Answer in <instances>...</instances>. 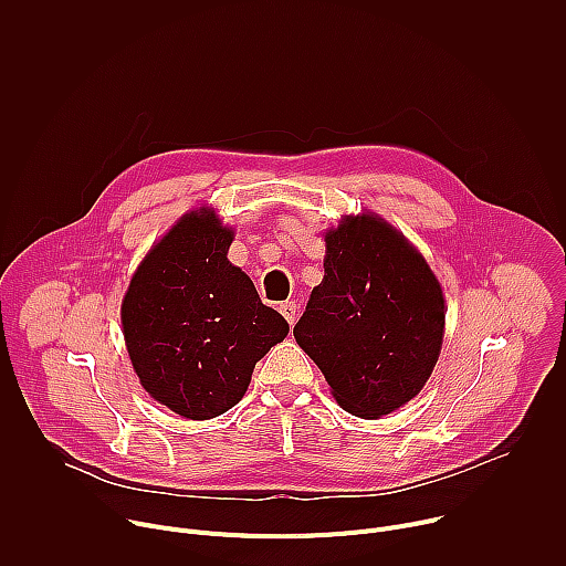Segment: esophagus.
<instances>
[{"label": "esophagus", "mask_w": 566, "mask_h": 566, "mask_svg": "<svg viewBox=\"0 0 566 566\" xmlns=\"http://www.w3.org/2000/svg\"><path fill=\"white\" fill-rule=\"evenodd\" d=\"M280 313L286 317L289 325H293V322H295V315H297V306H295V302H282V304H280Z\"/></svg>", "instance_id": "esophagus-1"}]
</instances>
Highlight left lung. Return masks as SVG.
<instances>
[{"label": "left lung", "mask_w": 566, "mask_h": 566, "mask_svg": "<svg viewBox=\"0 0 566 566\" xmlns=\"http://www.w3.org/2000/svg\"><path fill=\"white\" fill-rule=\"evenodd\" d=\"M325 277L293 327L354 417L380 419L428 382L443 343L446 300L423 255L374 212L325 232Z\"/></svg>", "instance_id": "obj_1"}]
</instances>
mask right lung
<instances>
[{
  "label": "right lung",
  "mask_w": 566,
  "mask_h": 566,
  "mask_svg": "<svg viewBox=\"0 0 566 566\" xmlns=\"http://www.w3.org/2000/svg\"><path fill=\"white\" fill-rule=\"evenodd\" d=\"M232 234L212 208L184 214L145 255L120 306L140 385L192 421L237 406L255 363L289 334V322L228 262Z\"/></svg>",
  "instance_id": "add662e5"
}]
</instances>
